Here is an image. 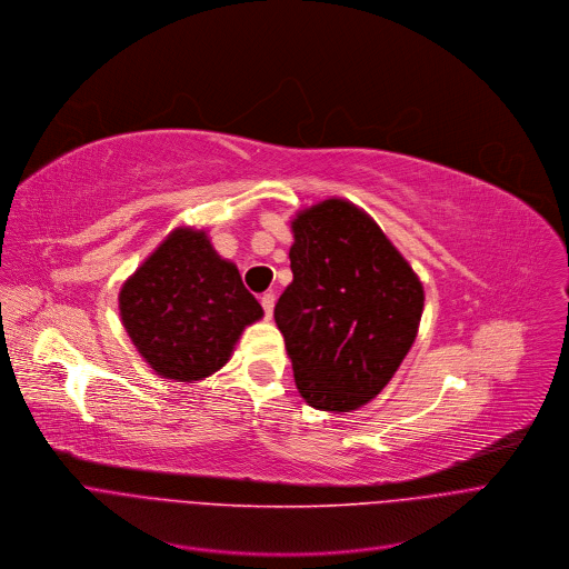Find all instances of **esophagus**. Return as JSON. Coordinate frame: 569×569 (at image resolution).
<instances>
[{
    "mask_svg": "<svg viewBox=\"0 0 569 569\" xmlns=\"http://www.w3.org/2000/svg\"><path fill=\"white\" fill-rule=\"evenodd\" d=\"M260 302H262V309H264V316L267 318H271L273 316V307H276V296L271 293V291H267V293H262V298H260Z\"/></svg>",
    "mask_w": 569,
    "mask_h": 569,
    "instance_id": "esophagus-1",
    "label": "esophagus"
}]
</instances>
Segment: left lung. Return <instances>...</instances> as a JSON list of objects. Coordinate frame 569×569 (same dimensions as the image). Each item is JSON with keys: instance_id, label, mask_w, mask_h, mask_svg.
<instances>
[{"instance_id": "1", "label": "left lung", "mask_w": 569, "mask_h": 569, "mask_svg": "<svg viewBox=\"0 0 569 569\" xmlns=\"http://www.w3.org/2000/svg\"><path fill=\"white\" fill-rule=\"evenodd\" d=\"M293 280L273 318L302 399L352 412L375 399L412 348L423 284L379 223L348 199L291 219Z\"/></svg>"}]
</instances>
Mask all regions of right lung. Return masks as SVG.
<instances>
[{
    "instance_id": "right-lung-1",
    "label": "right lung",
    "mask_w": 569,
    "mask_h": 569,
    "mask_svg": "<svg viewBox=\"0 0 569 569\" xmlns=\"http://www.w3.org/2000/svg\"><path fill=\"white\" fill-rule=\"evenodd\" d=\"M119 309L143 361L181 383L221 370L242 331L264 316L238 267L192 226L174 229L123 282Z\"/></svg>"
}]
</instances>
